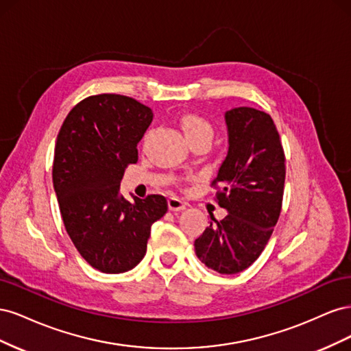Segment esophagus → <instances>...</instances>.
Masks as SVG:
<instances>
[{
  "instance_id": "esophagus-1",
  "label": "esophagus",
  "mask_w": 351,
  "mask_h": 351,
  "mask_svg": "<svg viewBox=\"0 0 351 351\" xmlns=\"http://www.w3.org/2000/svg\"><path fill=\"white\" fill-rule=\"evenodd\" d=\"M168 208H169V210H183V209H186V204L182 199L171 196V197H168Z\"/></svg>"
}]
</instances>
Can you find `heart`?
I'll list each match as a JSON object with an SVG mask.
<instances>
[{
    "mask_svg": "<svg viewBox=\"0 0 351 351\" xmlns=\"http://www.w3.org/2000/svg\"><path fill=\"white\" fill-rule=\"evenodd\" d=\"M180 124H182V129L190 143L197 139L210 141L212 134H214V127H212V124L205 119V117L195 112H187L180 117Z\"/></svg>",
    "mask_w": 351,
    "mask_h": 351,
    "instance_id": "1",
    "label": "heart"
}]
</instances>
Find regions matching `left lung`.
I'll return each mask as SVG.
<instances>
[{
    "instance_id": "1",
    "label": "left lung",
    "mask_w": 351,
    "mask_h": 351,
    "mask_svg": "<svg viewBox=\"0 0 351 351\" xmlns=\"http://www.w3.org/2000/svg\"><path fill=\"white\" fill-rule=\"evenodd\" d=\"M228 154L212 186L228 215L195 240L196 256L219 274L241 272L256 261L272 234L282 205L285 156L271 115L239 107L226 112Z\"/></svg>"
}]
</instances>
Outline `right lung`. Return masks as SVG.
Listing matches in <instances>:
<instances>
[{"label": "right lung", "instance_id": "right-lung-1", "mask_svg": "<svg viewBox=\"0 0 351 351\" xmlns=\"http://www.w3.org/2000/svg\"><path fill=\"white\" fill-rule=\"evenodd\" d=\"M152 119L139 101L101 93L73 107L57 136L52 182L62 222L80 256L105 274L130 271L143 259L151 227L168 209L161 195L134 202L120 195Z\"/></svg>", "mask_w": 351, "mask_h": 351}]
</instances>
